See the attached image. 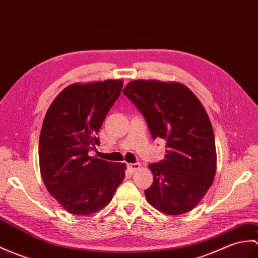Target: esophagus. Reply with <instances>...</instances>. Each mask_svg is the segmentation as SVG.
Returning <instances> with one entry per match:
<instances>
[{
  "instance_id": "1",
  "label": "esophagus",
  "mask_w": 258,
  "mask_h": 258,
  "mask_svg": "<svg viewBox=\"0 0 258 258\" xmlns=\"http://www.w3.org/2000/svg\"><path fill=\"white\" fill-rule=\"evenodd\" d=\"M141 167V164L140 163H134V164H127V168L131 170V171H135L137 169H140Z\"/></svg>"
}]
</instances>
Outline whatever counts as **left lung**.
I'll list each match as a JSON object with an SVG mask.
<instances>
[{
    "label": "left lung",
    "mask_w": 258,
    "mask_h": 258,
    "mask_svg": "<svg viewBox=\"0 0 258 258\" xmlns=\"http://www.w3.org/2000/svg\"><path fill=\"white\" fill-rule=\"evenodd\" d=\"M123 93L145 117L154 140L166 141L165 158L148 167L154 182L146 200L168 215L187 213L211 187L217 170L213 128L205 107L182 83L134 80Z\"/></svg>",
    "instance_id": "1"
}]
</instances>
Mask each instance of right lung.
<instances>
[{
    "label": "right lung",
    "mask_w": 258,
    "mask_h": 258,
    "mask_svg": "<svg viewBox=\"0 0 258 258\" xmlns=\"http://www.w3.org/2000/svg\"><path fill=\"white\" fill-rule=\"evenodd\" d=\"M122 88V80L74 83L47 110L38 147L41 178L71 214L100 211L124 180L125 164L89 155L100 145L99 130Z\"/></svg>",
    "instance_id": "obj_1"
}]
</instances>
